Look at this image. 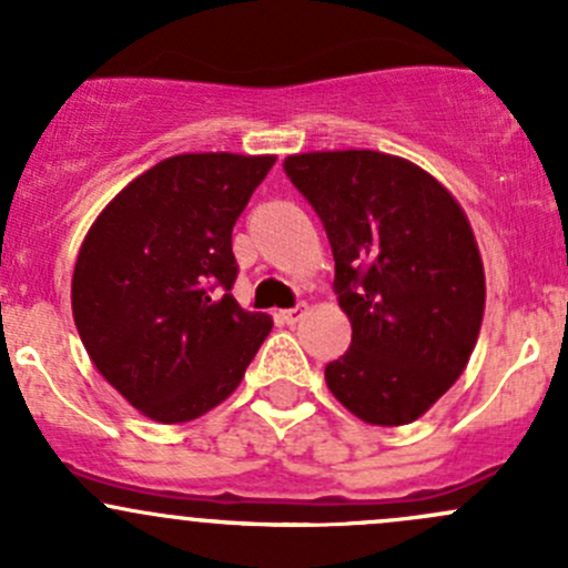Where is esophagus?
Listing matches in <instances>:
<instances>
[{"instance_id":"obj_1","label":"esophagus","mask_w":568,"mask_h":568,"mask_svg":"<svg viewBox=\"0 0 568 568\" xmlns=\"http://www.w3.org/2000/svg\"><path fill=\"white\" fill-rule=\"evenodd\" d=\"M303 314H306V306H292V308H282V312L276 314L278 317V323H284V325H295V323H301L303 320Z\"/></svg>"}]
</instances>
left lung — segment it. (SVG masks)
Wrapping results in <instances>:
<instances>
[{
    "label": "left lung",
    "instance_id": "left-lung-1",
    "mask_svg": "<svg viewBox=\"0 0 568 568\" xmlns=\"http://www.w3.org/2000/svg\"><path fill=\"white\" fill-rule=\"evenodd\" d=\"M284 172L323 221L353 325L327 388L366 424H410L452 388L481 327L484 265L465 213L424 169L372 150L290 155Z\"/></svg>",
    "mask_w": 568,
    "mask_h": 568
}]
</instances>
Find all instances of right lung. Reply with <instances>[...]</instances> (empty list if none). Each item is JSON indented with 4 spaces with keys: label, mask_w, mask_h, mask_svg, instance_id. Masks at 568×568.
Segmentation results:
<instances>
[{
    "label": "right lung",
    "mask_w": 568,
    "mask_h": 568,
    "mask_svg": "<svg viewBox=\"0 0 568 568\" xmlns=\"http://www.w3.org/2000/svg\"><path fill=\"white\" fill-rule=\"evenodd\" d=\"M273 155H174L128 183L87 232L73 320L98 372L136 410L183 424L241 385L271 317L232 295V226Z\"/></svg>",
    "instance_id": "right-lung-1"
}]
</instances>
